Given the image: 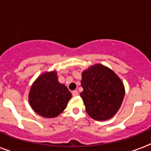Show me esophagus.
Wrapping results in <instances>:
<instances>
[{"instance_id": "obj_1", "label": "esophagus", "mask_w": 151, "mask_h": 151, "mask_svg": "<svg viewBox=\"0 0 151 151\" xmlns=\"http://www.w3.org/2000/svg\"><path fill=\"white\" fill-rule=\"evenodd\" d=\"M72 94H73V96H78V91H77V90H74V91H73V93H72Z\"/></svg>"}]
</instances>
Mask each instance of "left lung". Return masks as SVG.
I'll list each match as a JSON object with an SVG mask.
<instances>
[{"label":"left lung","instance_id":"obj_1","mask_svg":"<svg viewBox=\"0 0 151 151\" xmlns=\"http://www.w3.org/2000/svg\"><path fill=\"white\" fill-rule=\"evenodd\" d=\"M80 93L86 110L96 120H106L115 115L125 95L120 78L109 68L97 64L82 75Z\"/></svg>","mask_w":151,"mask_h":151}]
</instances>
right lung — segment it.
<instances>
[{"label":"right lung","instance_id":"add662e5","mask_svg":"<svg viewBox=\"0 0 151 151\" xmlns=\"http://www.w3.org/2000/svg\"><path fill=\"white\" fill-rule=\"evenodd\" d=\"M72 94L58 81L55 72L42 74L32 85L29 103L35 112L44 117H55L67 106Z\"/></svg>","mask_w":151,"mask_h":151}]
</instances>
